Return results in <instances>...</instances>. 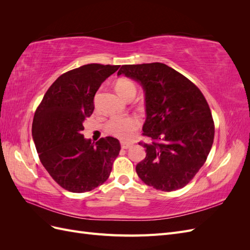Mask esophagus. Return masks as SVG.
<instances>
[{
    "instance_id": "obj_1",
    "label": "esophagus",
    "mask_w": 250,
    "mask_h": 250,
    "mask_svg": "<svg viewBox=\"0 0 250 250\" xmlns=\"http://www.w3.org/2000/svg\"><path fill=\"white\" fill-rule=\"evenodd\" d=\"M133 144L132 143H127V142H121V147H122V149H128L132 147Z\"/></svg>"
}]
</instances>
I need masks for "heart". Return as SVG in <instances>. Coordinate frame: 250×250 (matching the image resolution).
Masks as SVG:
<instances>
[{
    "mask_svg": "<svg viewBox=\"0 0 250 250\" xmlns=\"http://www.w3.org/2000/svg\"><path fill=\"white\" fill-rule=\"evenodd\" d=\"M116 90L124 99L129 94H135L134 83L128 78H120L116 82ZM140 127V121L135 117L123 116L112 118L106 125V131L121 140H129Z\"/></svg>",
    "mask_w": 250,
    "mask_h": 250,
    "instance_id": "heart-1",
    "label": "heart"
}]
</instances>
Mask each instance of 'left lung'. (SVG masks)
Masks as SVG:
<instances>
[{
	"label": "left lung",
	"instance_id": "left-lung-1",
	"mask_svg": "<svg viewBox=\"0 0 250 250\" xmlns=\"http://www.w3.org/2000/svg\"><path fill=\"white\" fill-rule=\"evenodd\" d=\"M125 75L145 93L144 135L146 157L135 167L139 177L156 190L171 192L187 186L206 163L215 127L206 98L184 75L161 62L122 65Z\"/></svg>",
	"mask_w": 250,
	"mask_h": 250
}]
</instances>
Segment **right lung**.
I'll use <instances>...</instances> for the list:
<instances>
[{
	"label": "right lung",
	"instance_id": "add662e5",
	"mask_svg": "<svg viewBox=\"0 0 250 250\" xmlns=\"http://www.w3.org/2000/svg\"><path fill=\"white\" fill-rule=\"evenodd\" d=\"M120 65L89 63L59 76L37 107L32 137L42 166L56 183L73 193L92 191L109 177L121 150L112 137L92 143L83 122L92 115L94 97Z\"/></svg>",
	"mask_w": 250,
	"mask_h": 250
}]
</instances>
